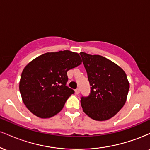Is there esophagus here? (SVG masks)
Returning a JSON list of instances; mask_svg holds the SVG:
<instances>
[{"instance_id":"obj_1","label":"esophagus","mask_w":150,"mask_h":150,"mask_svg":"<svg viewBox=\"0 0 150 150\" xmlns=\"http://www.w3.org/2000/svg\"><path fill=\"white\" fill-rule=\"evenodd\" d=\"M75 94H79V93H80V89H78V88L76 89L75 90Z\"/></svg>"}]
</instances>
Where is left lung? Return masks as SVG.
<instances>
[{
  "label": "left lung",
  "instance_id": "8db88e82",
  "mask_svg": "<svg viewBox=\"0 0 150 150\" xmlns=\"http://www.w3.org/2000/svg\"><path fill=\"white\" fill-rule=\"evenodd\" d=\"M90 85L88 96L81 97L87 116L99 121L114 116L126 101L130 85L126 74L118 65L99 55L81 52Z\"/></svg>",
  "mask_w": 150,
  "mask_h": 150
}]
</instances>
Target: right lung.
<instances>
[{"label": "right lung", "mask_w": 150, "mask_h": 150, "mask_svg": "<svg viewBox=\"0 0 150 150\" xmlns=\"http://www.w3.org/2000/svg\"><path fill=\"white\" fill-rule=\"evenodd\" d=\"M81 63L78 53L67 50L44 53L26 65L19 88L27 108L42 118L59 113L68 97L75 93L66 85L67 72Z\"/></svg>", "instance_id": "1"}]
</instances>
